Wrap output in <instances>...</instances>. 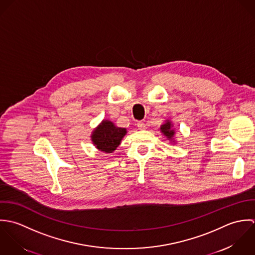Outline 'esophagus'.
Returning a JSON list of instances; mask_svg holds the SVG:
<instances>
[{
	"instance_id": "1",
	"label": "esophagus",
	"mask_w": 255,
	"mask_h": 255,
	"mask_svg": "<svg viewBox=\"0 0 255 255\" xmlns=\"http://www.w3.org/2000/svg\"><path fill=\"white\" fill-rule=\"evenodd\" d=\"M137 127H138V129H140V130H145V129L147 128L146 124H145L144 122H142V121H140V122L137 123Z\"/></svg>"
}]
</instances>
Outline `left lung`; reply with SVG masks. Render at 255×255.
I'll return each instance as SVG.
<instances>
[{
	"label": "left lung",
	"mask_w": 255,
	"mask_h": 255,
	"mask_svg": "<svg viewBox=\"0 0 255 255\" xmlns=\"http://www.w3.org/2000/svg\"><path fill=\"white\" fill-rule=\"evenodd\" d=\"M160 130L163 133V135H165L169 139H171L174 135V131L171 129V124L168 121L160 126Z\"/></svg>",
	"instance_id": "obj_1"
}]
</instances>
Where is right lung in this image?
Returning a JSON list of instances; mask_svg holds the SVG:
<instances>
[{"instance_id": "right-lung-1", "label": "right lung", "mask_w": 255, "mask_h": 255, "mask_svg": "<svg viewBox=\"0 0 255 255\" xmlns=\"http://www.w3.org/2000/svg\"><path fill=\"white\" fill-rule=\"evenodd\" d=\"M125 134V128L116 127L110 121H103L94 131L92 140L100 151L112 153L119 146Z\"/></svg>"}]
</instances>
